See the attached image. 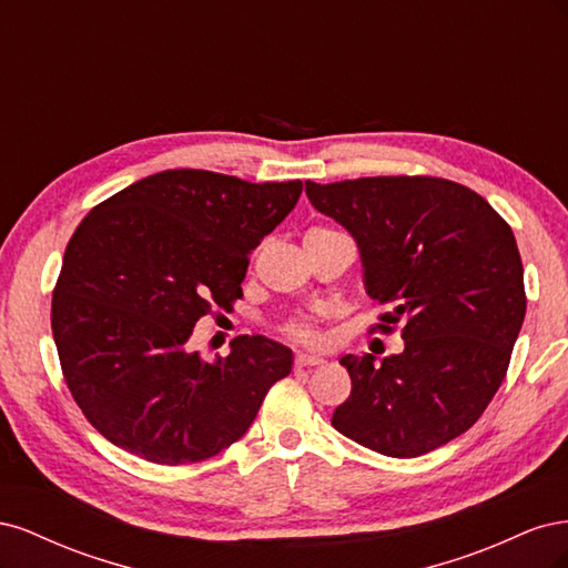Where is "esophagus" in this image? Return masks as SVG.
<instances>
[{
	"label": "esophagus",
	"instance_id": "obj_1",
	"mask_svg": "<svg viewBox=\"0 0 568 568\" xmlns=\"http://www.w3.org/2000/svg\"><path fill=\"white\" fill-rule=\"evenodd\" d=\"M324 359L320 355H307V353H298L296 359H294V367L296 369H303V367H317L322 365Z\"/></svg>",
	"mask_w": 568,
	"mask_h": 568
}]
</instances>
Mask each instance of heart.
Masks as SVG:
<instances>
[{
    "label": "heart",
    "mask_w": 568,
    "mask_h": 568,
    "mask_svg": "<svg viewBox=\"0 0 568 568\" xmlns=\"http://www.w3.org/2000/svg\"><path fill=\"white\" fill-rule=\"evenodd\" d=\"M282 332H284L288 338H296V341H303V343H315V341L320 338L315 326L303 322V320H294V322L284 324Z\"/></svg>",
    "instance_id": "obj_1"
}]
</instances>
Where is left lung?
I'll list each match as a JSON object with an SVG mask.
<instances>
[{"label": "left lung", "instance_id": "1", "mask_svg": "<svg viewBox=\"0 0 568 568\" xmlns=\"http://www.w3.org/2000/svg\"><path fill=\"white\" fill-rule=\"evenodd\" d=\"M315 209L359 246L367 294L403 322L405 351L379 365L346 355L351 395L336 432L388 457H419L462 436L500 388L526 315L511 227L469 186L428 175L305 182Z\"/></svg>", "mask_w": 568, "mask_h": 568}]
</instances>
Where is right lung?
Returning <instances> with one entry per match:
<instances>
[{
  "instance_id": "right-lung-1",
  "label": "right lung",
  "mask_w": 568,
  "mask_h": 568,
  "mask_svg": "<svg viewBox=\"0 0 568 568\" xmlns=\"http://www.w3.org/2000/svg\"><path fill=\"white\" fill-rule=\"evenodd\" d=\"M301 192V180L253 184L182 168L84 215L51 296V334L68 390L106 440L175 467L248 432L294 355L244 334L205 363L186 341L201 317L242 298L251 251Z\"/></svg>"
}]
</instances>
